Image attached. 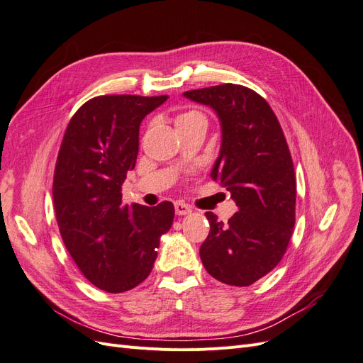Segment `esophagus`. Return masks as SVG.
I'll use <instances>...</instances> for the list:
<instances>
[{
    "instance_id": "34e87169",
    "label": "esophagus",
    "mask_w": 363,
    "mask_h": 363,
    "mask_svg": "<svg viewBox=\"0 0 363 363\" xmlns=\"http://www.w3.org/2000/svg\"><path fill=\"white\" fill-rule=\"evenodd\" d=\"M174 208H175V213H177L179 216H183V215H189L192 212L191 206H188L183 201H177L174 204Z\"/></svg>"
}]
</instances>
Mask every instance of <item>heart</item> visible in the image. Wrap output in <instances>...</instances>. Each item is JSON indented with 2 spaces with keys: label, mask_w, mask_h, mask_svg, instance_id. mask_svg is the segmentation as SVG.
<instances>
[{
  "label": "heart",
  "mask_w": 363,
  "mask_h": 363,
  "mask_svg": "<svg viewBox=\"0 0 363 363\" xmlns=\"http://www.w3.org/2000/svg\"><path fill=\"white\" fill-rule=\"evenodd\" d=\"M195 116H201V115H200V113H196V112H188V113H183V115L177 116V119H175V123H182V121L191 119V118H195Z\"/></svg>",
  "instance_id": "obj_1"
}]
</instances>
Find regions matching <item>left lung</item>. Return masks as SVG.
Instances as JSON below:
<instances>
[{
	"instance_id": "obj_1",
	"label": "left lung",
	"mask_w": 363,
	"mask_h": 363,
	"mask_svg": "<svg viewBox=\"0 0 363 363\" xmlns=\"http://www.w3.org/2000/svg\"><path fill=\"white\" fill-rule=\"evenodd\" d=\"M211 107L221 147L211 177L239 207L228 224H211L200 257L206 271L232 286H250L281 260L295 224L296 183L286 139L269 104L248 87L219 84L183 92Z\"/></svg>"
}]
</instances>
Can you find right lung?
<instances>
[{"label": "right lung", "instance_id": "add662e5", "mask_svg": "<svg viewBox=\"0 0 363 363\" xmlns=\"http://www.w3.org/2000/svg\"><path fill=\"white\" fill-rule=\"evenodd\" d=\"M168 95H104L69 121L54 171V211L65 247L83 276L106 292H125L155 265L174 219L169 201L123 207V183L135 168L142 119Z\"/></svg>", "mask_w": 363, "mask_h": 363}]
</instances>
